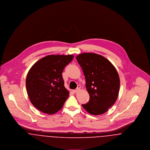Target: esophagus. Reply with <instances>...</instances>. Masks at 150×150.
<instances>
[{
	"mask_svg": "<svg viewBox=\"0 0 150 150\" xmlns=\"http://www.w3.org/2000/svg\"><path fill=\"white\" fill-rule=\"evenodd\" d=\"M80 89V86H77V88L76 89H74V90H72V92H73V93H76L79 89Z\"/></svg>",
	"mask_w": 150,
	"mask_h": 150,
	"instance_id": "34e87169",
	"label": "esophagus"
}]
</instances>
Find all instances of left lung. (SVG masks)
Instances as JSON below:
<instances>
[{"label":"left lung","instance_id":"8db88e82","mask_svg":"<svg viewBox=\"0 0 150 150\" xmlns=\"http://www.w3.org/2000/svg\"><path fill=\"white\" fill-rule=\"evenodd\" d=\"M86 80L89 100L82 106L89 114L106 112L115 102L120 90V78L115 67L102 55L83 53L76 57Z\"/></svg>","mask_w":150,"mask_h":150}]
</instances>
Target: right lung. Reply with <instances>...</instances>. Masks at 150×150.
<instances>
[{"instance_id": "obj_1", "label": "right lung", "mask_w": 150, "mask_h": 150, "mask_svg": "<svg viewBox=\"0 0 150 150\" xmlns=\"http://www.w3.org/2000/svg\"><path fill=\"white\" fill-rule=\"evenodd\" d=\"M73 58L72 55H48L29 70L26 90L31 103L39 110L52 114L63 107L69 92L64 87L62 72Z\"/></svg>"}]
</instances>
